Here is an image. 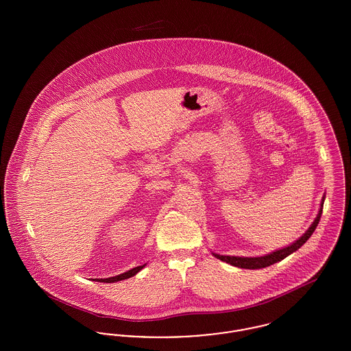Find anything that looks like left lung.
Masks as SVG:
<instances>
[{"label":"left lung","mask_w":351,"mask_h":351,"mask_svg":"<svg viewBox=\"0 0 351 351\" xmlns=\"http://www.w3.org/2000/svg\"><path fill=\"white\" fill-rule=\"evenodd\" d=\"M322 206H324V199L321 202V208H319V212H318L317 217L313 221V223L311 225V228L304 233L302 237H300L296 242H293L291 246L288 247H284L280 250L274 251L268 255L265 256H258V258H242V256H228V255H218V254H213L216 258H218L219 261L222 262H226L229 265H232L234 267L239 268H249V269H256V268H265L276 263V262H280L283 261L284 258H287L288 255H291L292 252L300 249L301 246L311 238V235L313 234V232L316 230L317 228L318 222H319V218L322 215Z\"/></svg>","instance_id":"1"}]
</instances>
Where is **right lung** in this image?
<instances>
[{
    "instance_id": "right-lung-1",
    "label": "right lung",
    "mask_w": 351,
    "mask_h": 351,
    "mask_svg": "<svg viewBox=\"0 0 351 351\" xmlns=\"http://www.w3.org/2000/svg\"><path fill=\"white\" fill-rule=\"evenodd\" d=\"M145 267V265L143 266H138V267L133 268V269H129L128 272H123V274H121V275H117V276H113V278H108V279H99V282H104V283H114V282H121V280H125V279H129V278H132L134 276L135 274H138L142 268Z\"/></svg>"
}]
</instances>
